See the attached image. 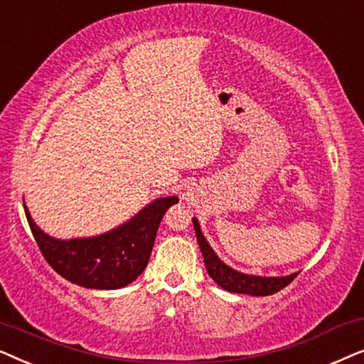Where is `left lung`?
<instances>
[{
	"mask_svg": "<svg viewBox=\"0 0 364 364\" xmlns=\"http://www.w3.org/2000/svg\"><path fill=\"white\" fill-rule=\"evenodd\" d=\"M193 228H196V235L198 247L203 255V263L208 275L212 277V280L217 283L218 287L223 290L232 291V293H243V295H252V296H267L273 295V293L280 291L282 288H285L293 278L298 275L291 273V275L285 277H260V275H248V273H242L235 270V268L228 267L227 263H223L213 248L208 245L207 238L203 237L200 230V223L196 217L192 218Z\"/></svg>",
	"mask_w": 364,
	"mask_h": 364,
	"instance_id": "obj_1",
	"label": "left lung"
}]
</instances>
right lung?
<instances>
[{"label": "right lung", "mask_w": 364, "mask_h": 364, "mask_svg": "<svg viewBox=\"0 0 364 364\" xmlns=\"http://www.w3.org/2000/svg\"><path fill=\"white\" fill-rule=\"evenodd\" d=\"M178 198L161 197L147 203L122 225L101 235L61 240L44 233L24 205L39 250L63 278L92 290H117L146 270L157 228Z\"/></svg>", "instance_id": "add662e5"}]
</instances>
